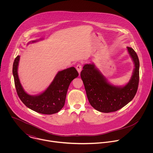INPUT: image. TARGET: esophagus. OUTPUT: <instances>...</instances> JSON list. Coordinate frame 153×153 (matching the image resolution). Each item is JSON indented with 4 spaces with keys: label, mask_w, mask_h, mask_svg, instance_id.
I'll return each mask as SVG.
<instances>
[{
    "label": "esophagus",
    "mask_w": 153,
    "mask_h": 153,
    "mask_svg": "<svg viewBox=\"0 0 153 153\" xmlns=\"http://www.w3.org/2000/svg\"><path fill=\"white\" fill-rule=\"evenodd\" d=\"M76 70H77V71H78V73L80 74V72H81V71H82V65H80V64H78L77 66H76Z\"/></svg>",
    "instance_id": "esophagus-1"
}]
</instances>
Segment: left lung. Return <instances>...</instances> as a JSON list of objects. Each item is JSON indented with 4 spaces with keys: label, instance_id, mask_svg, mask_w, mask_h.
<instances>
[{
    "label": "left lung",
    "instance_id": "1",
    "mask_svg": "<svg viewBox=\"0 0 153 153\" xmlns=\"http://www.w3.org/2000/svg\"><path fill=\"white\" fill-rule=\"evenodd\" d=\"M134 64L133 75L125 86H115L109 83L94 63L85 64L80 73L86 96L91 105L102 113L116 111L131 101L138 88L139 60L135 51L127 47Z\"/></svg>",
    "mask_w": 153,
    "mask_h": 153
}]
</instances>
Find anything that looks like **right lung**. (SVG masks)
Returning <instances> with one entry per match:
<instances>
[{
	"mask_svg": "<svg viewBox=\"0 0 153 153\" xmlns=\"http://www.w3.org/2000/svg\"><path fill=\"white\" fill-rule=\"evenodd\" d=\"M33 40L28 43H34ZM20 56H17L13 63V74L17 95L21 101L31 110L43 114L58 113L63 107L69 85L79 76L74 67L59 71L48 88L42 93L32 96L27 93L22 86L17 73Z\"/></svg>",
	"mask_w": 153,
	"mask_h": 153,
	"instance_id": "1",
	"label": "right lung"
}]
</instances>
